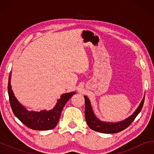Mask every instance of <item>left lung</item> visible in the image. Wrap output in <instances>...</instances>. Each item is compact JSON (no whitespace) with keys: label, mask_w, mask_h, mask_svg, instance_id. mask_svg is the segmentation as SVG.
Wrapping results in <instances>:
<instances>
[{"label":"left lung","mask_w":154,"mask_h":154,"mask_svg":"<svg viewBox=\"0 0 154 154\" xmlns=\"http://www.w3.org/2000/svg\"><path fill=\"white\" fill-rule=\"evenodd\" d=\"M85 98V120L87 124L91 129L94 131L101 132V133L105 134H114L118 133L126 129L128 127L134 119L136 118L138 114L140 113L143 108V104H144L145 96L143 97L141 102L139 104V106L136 109L132 115L129 116L128 118L125 119L124 120L118 122H108L101 121L97 118L93 111V109L91 106L90 101L86 96H84Z\"/></svg>","instance_id":"left-lung-1"}]
</instances>
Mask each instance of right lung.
Masks as SVG:
<instances>
[{
    "label": "right lung",
    "mask_w": 154,
    "mask_h": 154,
    "mask_svg": "<svg viewBox=\"0 0 154 154\" xmlns=\"http://www.w3.org/2000/svg\"><path fill=\"white\" fill-rule=\"evenodd\" d=\"M11 73L10 72L8 82V94L10 105L15 117L25 126L32 130H48L54 128L58 123L64 105L76 92H72L62 94L60 98L57 100L55 106L49 111L42 110L39 112L28 111L15 98L11 89Z\"/></svg>",
    "instance_id": "obj_1"
}]
</instances>
